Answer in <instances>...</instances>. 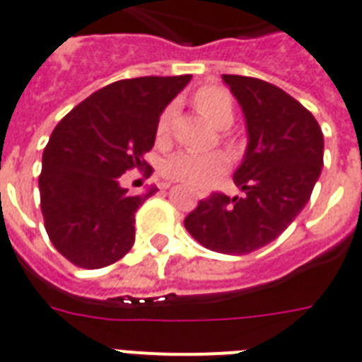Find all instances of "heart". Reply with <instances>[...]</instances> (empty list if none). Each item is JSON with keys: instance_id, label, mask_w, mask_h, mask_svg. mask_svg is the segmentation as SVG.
<instances>
[{"instance_id": "obj_1", "label": "heart", "mask_w": 362, "mask_h": 362, "mask_svg": "<svg viewBox=\"0 0 362 362\" xmlns=\"http://www.w3.org/2000/svg\"><path fill=\"white\" fill-rule=\"evenodd\" d=\"M194 105L216 128H228L234 120L232 99L224 90L215 86L197 90L194 95ZM173 115V105H168L167 109H163V113L157 119L155 138L160 146L168 141ZM224 170H226V157L222 153H189V151L173 155L163 167V173L168 180L186 184L192 189L209 188Z\"/></svg>"}]
</instances>
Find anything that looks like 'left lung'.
Here are the masks:
<instances>
[{"mask_svg":"<svg viewBox=\"0 0 362 362\" xmlns=\"http://www.w3.org/2000/svg\"><path fill=\"white\" fill-rule=\"evenodd\" d=\"M242 107L247 147L234 182L242 195H209L184 226L203 247L247 255L274 242L310 199L322 170L324 136L299 101L264 80L222 74Z\"/></svg>","mask_w":362,"mask_h":362,"instance_id":"obj_1","label":"left lung"}]
</instances>
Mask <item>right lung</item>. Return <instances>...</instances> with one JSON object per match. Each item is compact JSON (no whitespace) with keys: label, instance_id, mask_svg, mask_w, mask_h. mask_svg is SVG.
Listing matches in <instances>:
<instances>
[{"label":"right lung","instance_id":"obj_1","mask_svg":"<svg viewBox=\"0 0 362 362\" xmlns=\"http://www.w3.org/2000/svg\"><path fill=\"white\" fill-rule=\"evenodd\" d=\"M189 80L192 74L119 80L55 127L42 157L40 202L49 240L72 264L101 269L132 249L134 215L157 188L130 195L120 176L130 168L151 174L144 155L155 144L157 119Z\"/></svg>","mask_w":362,"mask_h":362}]
</instances>
